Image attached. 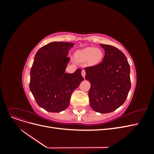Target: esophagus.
<instances>
[{"instance_id": "1", "label": "esophagus", "mask_w": 154, "mask_h": 154, "mask_svg": "<svg viewBox=\"0 0 154 154\" xmlns=\"http://www.w3.org/2000/svg\"><path fill=\"white\" fill-rule=\"evenodd\" d=\"M85 74H86V71H85V70H82V76H83V78L85 77Z\"/></svg>"}]
</instances>
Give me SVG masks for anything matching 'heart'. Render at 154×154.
I'll list each match as a JSON object with an SVG mask.
<instances>
[{
  "label": "heart",
  "mask_w": 154,
  "mask_h": 154,
  "mask_svg": "<svg viewBox=\"0 0 154 154\" xmlns=\"http://www.w3.org/2000/svg\"><path fill=\"white\" fill-rule=\"evenodd\" d=\"M78 56L82 60H88L91 59L92 63H96L101 59L103 53L100 49L90 47L80 51L78 53Z\"/></svg>",
  "instance_id": "heart-1"
}]
</instances>
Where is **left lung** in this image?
<instances>
[{
  "label": "left lung",
  "instance_id": "left-lung-1",
  "mask_svg": "<svg viewBox=\"0 0 154 154\" xmlns=\"http://www.w3.org/2000/svg\"><path fill=\"white\" fill-rule=\"evenodd\" d=\"M105 50L103 61L85 68L91 108L101 114L110 113L122 106L131 87L130 66L125 55L112 45L100 44Z\"/></svg>",
  "mask_w": 154,
  "mask_h": 154
}]
</instances>
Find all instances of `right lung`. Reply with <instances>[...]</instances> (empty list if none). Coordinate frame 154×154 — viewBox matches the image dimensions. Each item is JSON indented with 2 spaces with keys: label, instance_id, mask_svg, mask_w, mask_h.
I'll return each mask as SVG.
<instances>
[{
  "label": "right lung",
  "instance_id": "add662e5",
  "mask_svg": "<svg viewBox=\"0 0 154 154\" xmlns=\"http://www.w3.org/2000/svg\"><path fill=\"white\" fill-rule=\"evenodd\" d=\"M74 44L53 42L36 53L30 71L29 88L40 107L50 112H60L69 105L72 92L83 80L82 69L66 73Z\"/></svg>",
  "mask_w": 154,
  "mask_h": 154
}]
</instances>
